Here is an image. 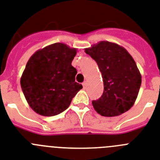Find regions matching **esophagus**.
Returning <instances> with one entry per match:
<instances>
[{"instance_id":"1","label":"esophagus","mask_w":160,"mask_h":160,"mask_svg":"<svg viewBox=\"0 0 160 160\" xmlns=\"http://www.w3.org/2000/svg\"><path fill=\"white\" fill-rule=\"evenodd\" d=\"M82 84H83V87H84V88H85V87H86V85H87V82H86V81H84Z\"/></svg>"}]
</instances>
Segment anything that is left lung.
Returning <instances> with one entry per match:
<instances>
[{
  "label": "left lung",
  "instance_id": "8db88e82",
  "mask_svg": "<svg viewBox=\"0 0 160 160\" xmlns=\"http://www.w3.org/2000/svg\"><path fill=\"white\" fill-rule=\"evenodd\" d=\"M84 51L96 61L103 79L102 95L92 102L95 111L107 117L128 111L142 84V76L132 56L123 47L109 41H100Z\"/></svg>",
  "mask_w": 160,
  "mask_h": 160
}]
</instances>
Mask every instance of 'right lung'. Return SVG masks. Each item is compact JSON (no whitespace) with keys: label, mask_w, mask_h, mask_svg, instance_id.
Segmentation results:
<instances>
[{"label":"right lung","mask_w":160,"mask_h":160,"mask_svg":"<svg viewBox=\"0 0 160 160\" xmlns=\"http://www.w3.org/2000/svg\"><path fill=\"white\" fill-rule=\"evenodd\" d=\"M76 49L54 43L29 58L20 80L25 98L35 112L53 116L68 109L83 88L75 81L77 71L72 62Z\"/></svg>","instance_id":"1"}]
</instances>
